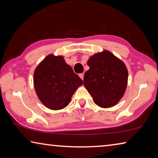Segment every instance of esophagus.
Wrapping results in <instances>:
<instances>
[{
	"label": "esophagus",
	"instance_id": "obj_1",
	"mask_svg": "<svg viewBox=\"0 0 158 158\" xmlns=\"http://www.w3.org/2000/svg\"><path fill=\"white\" fill-rule=\"evenodd\" d=\"M79 76L80 77V78H81L82 80L84 79V73H80L79 74Z\"/></svg>",
	"mask_w": 158,
	"mask_h": 158
}]
</instances>
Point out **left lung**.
<instances>
[{
	"instance_id": "1",
	"label": "left lung",
	"mask_w": 158,
	"mask_h": 158,
	"mask_svg": "<svg viewBox=\"0 0 158 158\" xmlns=\"http://www.w3.org/2000/svg\"><path fill=\"white\" fill-rule=\"evenodd\" d=\"M90 69L84 74V85L96 105L103 108L116 105L125 91L127 69L108 51L96 53L88 60Z\"/></svg>"
}]
</instances>
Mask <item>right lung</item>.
Here are the masks:
<instances>
[{
	"mask_svg": "<svg viewBox=\"0 0 158 158\" xmlns=\"http://www.w3.org/2000/svg\"><path fill=\"white\" fill-rule=\"evenodd\" d=\"M34 86L37 96L47 107L65 108L83 81L65 63L63 56L49 55L34 73Z\"/></svg>",
	"mask_w": 158,
	"mask_h": 158,
	"instance_id": "obj_1",
	"label": "right lung"
}]
</instances>
